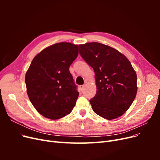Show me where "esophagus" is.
<instances>
[{
  "instance_id": "1",
  "label": "esophagus",
  "mask_w": 160,
  "mask_h": 160,
  "mask_svg": "<svg viewBox=\"0 0 160 160\" xmlns=\"http://www.w3.org/2000/svg\"><path fill=\"white\" fill-rule=\"evenodd\" d=\"M84 88H85V85H81L79 86V89L81 91H83L84 89Z\"/></svg>"
}]
</instances>
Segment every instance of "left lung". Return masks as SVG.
<instances>
[{"mask_svg": "<svg viewBox=\"0 0 160 160\" xmlns=\"http://www.w3.org/2000/svg\"><path fill=\"white\" fill-rule=\"evenodd\" d=\"M79 54L93 69L97 93L89 102L94 112L106 119L122 116L137 94V75L130 61L118 50L99 42L79 46Z\"/></svg>", "mask_w": 160, "mask_h": 160, "instance_id": "left-lung-1", "label": "left lung"}]
</instances>
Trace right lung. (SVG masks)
<instances>
[{
	"mask_svg": "<svg viewBox=\"0 0 160 160\" xmlns=\"http://www.w3.org/2000/svg\"><path fill=\"white\" fill-rule=\"evenodd\" d=\"M78 54V45L62 42L45 48L32 59L25 75L27 92L44 117L58 119L73 109L79 93L69 67Z\"/></svg>",
	"mask_w": 160,
	"mask_h": 160,
	"instance_id": "obj_1",
	"label": "right lung"
}]
</instances>
